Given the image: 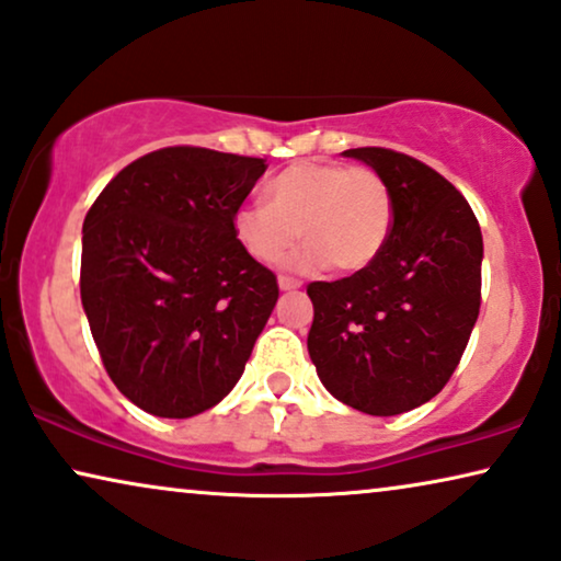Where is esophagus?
Segmentation results:
<instances>
[{"instance_id":"obj_1","label":"esophagus","mask_w":561,"mask_h":561,"mask_svg":"<svg viewBox=\"0 0 561 561\" xmlns=\"http://www.w3.org/2000/svg\"><path fill=\"white\" fill-rule=\"evenodd\" d=\"M278 286H280V290H296V288H301V280L288 278V275H280Z\"/></svg>"}]
</instances>
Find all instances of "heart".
<instances>
[{
  "mask_svg": "<svg viewBox=\"0 0 561 561\" xmlns=\"http://www.w3.org/2000/svg\"><path fill=\"white\" fill-rule=\"evenodd\" d=\"M234 237L252 260L273 265L298 242L294 267L332 265L357 273L373 265L393 229V198L386 179L365 165L296 163L267 183V206H242Z\"/></svg>",
  "mask_w": 561,
  "mask_h": 561,
  "instance_id": "heart-1",
  "label": "heart"
}]
</instances>
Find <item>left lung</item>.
Segmentation results:
<instances>
[{"label": "left lung", "mask_w": 561, "mask_h": 561, "mask_svg": "<svg viewBox=\"0 0 561 561\" xmlns=\"http://www.w3.org/2000/svg\"><path fill=\"white\" fill-rule=\"evenodd\" d=\"M386 179L393 229L365 271L309 283V355L336 401L396 416L432 401L457 370L480 313L482 234L467 198L421 160L355 148Z\"/></svg>", "instance_id": "8db88e82"}]
</instances>
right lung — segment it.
<instances>
[{
    "mask_svg": "<svg viewBox=\"0 0 561 561\" xmlns=\"http://www.w3.org/2000/svg\"><path fill=\"white\" fill-rule=\"evenodd\" d=\"M263 158L163 148L114 175L83 219L81 304L119 393L163 419L217 405L278 301L234 237Z\"/></svg>",
    "mask_w": 561,
    "mask_h": 561,
    "instance_id": "add662e5",
    "label": "right lung"
}]
</instances>
